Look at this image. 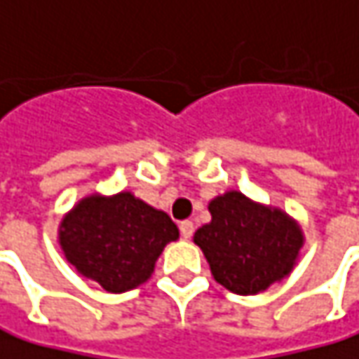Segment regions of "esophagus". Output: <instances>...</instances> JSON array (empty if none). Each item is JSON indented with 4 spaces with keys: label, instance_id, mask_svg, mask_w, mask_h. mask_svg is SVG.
Masks as SVG:
<instances>
[{
    "label": "esophagus",
    "instance_id": "esophagus-1",
    "mask_svg": "<svg viewBox=\"0 0 359 359\" xmlns=\"http://www.w3.org/2000/svg\"><path fill=\"white\" fill-rule=\"evenodd\" d=\"M180 229V235H182V239H191L193 237V233H195V225L191 223V221H182L179 225Z\"/></svg>",
    "mask_w": 359,
    "mask_h": 359
}]
</instances>
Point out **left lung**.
Wrapping results in <instances>:
<instances>
[{"mask_svg": "<svg viewBox=\"0 0 359 359\" xmlns=\"http://www.w3.org/2000/svg\"><path fill=\"white\" fill-rule=\"evenodd\" d=\"M210 223L196 229L195 243L217 283L255 295L293 271L304 233L287 212L229 191L209 203Z\"/></svg>", "mask_w": 359, "mask_h": 359, "instance_id": "1", "label": "left lung"}]
</instances>
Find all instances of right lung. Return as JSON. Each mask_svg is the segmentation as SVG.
<instances>
[{
  "label": "right lung",
  "instance_id": "1",
  "mask_svg": "<svg viewBox=\"0 0 359 359\" xmlns=\"http://www.w3.org/2000/svg\"><path fill=\"white\" fill-rule=\"evenodd\" d=\"M60 247L76 271L110 293L142 285L179 229L164 210L133 193L84 196L62 219Z\"/></svg>",
  "mask_w": 359,
  "mask_h": 359
}]
</instances>
